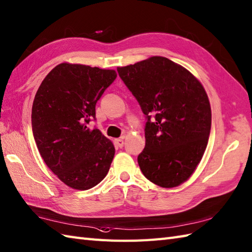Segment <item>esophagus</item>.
<instances>
[{
  "label": "esophagus",
  "mask_w": 252,
  "mask_h": 252,
  "mask_svg": "<svg viewBox=\"0 0 252 252\" xmlns=\"http://www.w3.org/2000/svg\"><path fill=\"white\" fill-rule=\"evenodd\" d=\"M115 144H116L117 147H119V148H122V147H124V145H125L124 137H120V138H117V139H115Z\"/></svg>",
  "instance_id": "34e87169"
}]
</instances>
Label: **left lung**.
<instances>
[{
	"mask_svg": "<svg viewBox=\"0 0 252 252\" xmlns=\"http://www.w3.org/2000/svg\"><path fill=\"white\" fill-rule=\"evenodd\" d=\"M117 71L147 118L145 148L137 158L140 171L163 188L185 183L202 160L212 126L204 87L188 69L164 57Z\"/></svg>",
	"mask_w": 252,
	"mask_h": 252,
	"instance_id": "1",
	"label": "left lung"
}]
</instances>
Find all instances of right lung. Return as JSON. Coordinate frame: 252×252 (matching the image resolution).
Wrapping results in <instances>:
<instances>
[{
  "instance_id": "right-lung-1",
  "label": "right lung",
  "mask_w": 252,
  "mask_h": 252,
  "mask_svg": "<svg viewBox=\"0 0 252 252\" xmlns=\"http://www.w3.org/2000/svg\"><path fill=\"white\" fill-rule=\"evenodd\" d=\"M116 77L114 69L64 62L51 69L35 94L32 130L39 155L73 189L93 188L112 164V140L87 125L95 119V104Z\"/></svg>"
}]
</instances>
